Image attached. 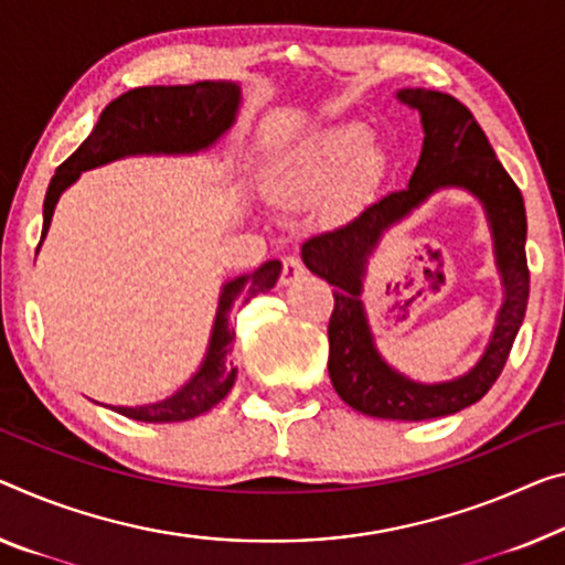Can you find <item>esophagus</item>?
I'll use <instances>...</instances> for the list:
<instances>
[{
	"label": "esophagus",
	"mask_w": 565,
	"mask_h": 565,
	"mask_svg": "<svg viewBox=\"0 0 565 565\" xmlns=\"http://www.w3.org/2000/svg\"><path fill=\"white\" fill-rule=\"evenodd\" d=\"M302 275H306V265H302V259L298 255H285L282 257L280 282L282 285H292V282H298Z\"/></svg>",
	"instance_id": "esophagus-1"
}]
</instances>
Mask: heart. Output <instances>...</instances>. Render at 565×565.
Segmentation results:
<instances>
[{
	"label": "heart",
	"mask_w": 565,
	"mask_h": 565,
	"mask_svg": "<svg viewBox=\"0 0 565 565\" xmlns=\"http://www.w3.org/2000/svg\"><path fill=\"white\" fill-rule=\"evenodd\" d=\"M371 141V128L363 124L326 128L295 153L282 177V192L292 199L318 196L349 171L353 184H366L376 171V159L369 153Z\"/></svg>",
	"instance_id": "b5f03b06"
}]
</instances>
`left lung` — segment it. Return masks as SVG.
Returning a JSON list of instances; mask_svg holds the SVG:
<instances>
[{
    "mask_svg": "<svg viewBox=\"0 0 565 565\" xmlns=\"http://www.w3.org/2000/svg\"><path fill=\"white\" fill-rule=\"evenodd\" d=\"M398 98L422 113L424 146L409 186L369 204L353 220L306 239L308 270L333 285V312L328 320V373L333 388L355 412L379 419L422 422L455 414L490 392L505 369L510 349L523 326L531 270L525 257V204L510 173L494 156L475 116L452 95L439 90H402ZM441 185H465L481 196L493 224L495 252L507 282L493 341L481 363L457 382L424 387L398 377L372 349L360 306V275L380 232L418 205Z\"/></svg>",
    "mask_w": 565,
    "mask_h": 565,
    "instance_id": "8db88e82",
    "label": "left lung"
}]
</instances>
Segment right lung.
Here are the masks:
<instances>
[{
    "label": "right lung",
    "mask_w": 565,
    "mask_h": 565,
    "mask_svg": "<svg viewBox=\"0 0 565 565\" xmlns=\"http://www.w3.org/2000/svg\"><path fill=\"white\" fill-rule=\"evenodd\" d=\"M239 88L232 83L194 85H143L134 88L103 108L93 134L77 146L73 156L60 163L52 177L45 206H42V239L50 230L52 212L81 171L95 169L120 156L131 153H192L212 146L234 120ZM40 239V242H42ZM40 247V245H38ZM280 277V263L267 259L255 273L242 275L224 285L216 310L210 351L196 376L171 398L149 406H116L118 414L136 422L167 424L186 422L220 404L237 379L230 353L234 343L232 310L245 306L257 292H267Z\"/></svg>",
    "instance_id": "obj_1"
}]
</instances>
